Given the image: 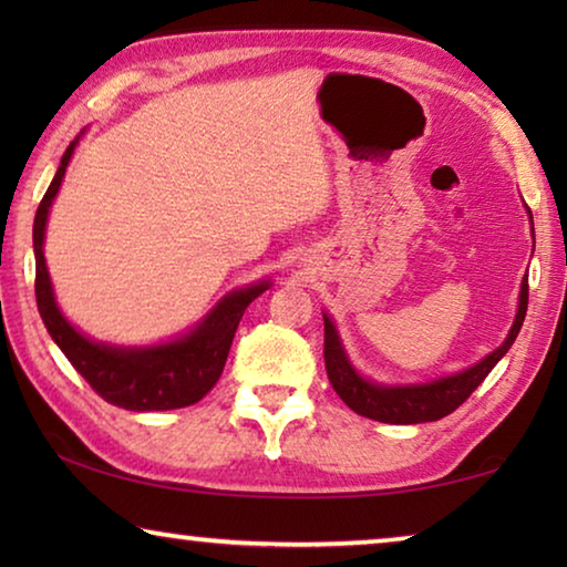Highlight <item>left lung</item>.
Masks as SVG:
<instances>
[{"mask_svg":"<svg viewBox=\"0 0 567 567\" xmlns=\"http://www.w3.org/2000/svg\"><path fill=\"white\" fill-rule=\"evenodd\" d=\"M525 312H527V277L520 285V302H517V315H515L511 334H507L501 348L487 354V358H483L477 364H473V368H467L465 372H457V375L425 382V385H398V388L378 385V382L360 378L350 364L348 354L342 350V342L338 338V330H334L332 320L328 315H322L324 318V370H328L330 385L342 398L344 405L362 417L390 422V425L433 422L450 415V412L463 405V402L473 395L480 382L491 375V370L501 362L503 354L511 350L517 332H520Z\"/></svg>","mask_w":567,"mask_h":567,"instance_id":"8db88e82","label":"left lung"}]
</instances>
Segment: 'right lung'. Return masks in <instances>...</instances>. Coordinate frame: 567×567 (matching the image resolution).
Masks as SVG:
<instances>
[{
  "label": "right lung",
  "mask_w": 567,
  "mask_h": 567,
  "mask_svg": "<svg viewBox=\"0 0 567 567\" xmlns=\"http://www.w3.org/2000/svg\"><path fill=\"white\" fill-rule=\"evenodd\" d=\"M76 142L80 140L70 142V147H66L60 169H56L50 189L44 192L42 203L37 207L32 229L37 260L34 295L44 328L60 344L72 368L110 405L134 412L195 405L223 375L229 344H233L235 330L247 305L265 292L270 282H257L229 292L195 330L175 342L152 344V348H112V344L92 342L76 332L54 302L50 272H47L42 252L47 215H50L52 199L60 192L64 169L70 165Z\"/></svg>",
  "instance_id": "1"
}]
</instances>
